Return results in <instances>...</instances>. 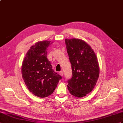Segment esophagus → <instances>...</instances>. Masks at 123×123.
Segmentation results:
<instances>
[{"label":"esophagus","mask_w":123,"mask_h":123,"mask_svg":"<svg viewBox=\"0 0 123 123\" xmlns=\"http://www.w3.org/2000/svg\"><path fill=\"white\" fill-rule=\"evenodd\" d=\"M59 74H60V75H61V76H63V71H60L59 72Z\"/></svg>","instance_id":"1"}]
</instances>
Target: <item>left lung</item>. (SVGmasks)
<instances>
[{"mask_svg":"<svg viewBox=\"0 0 123 123\" xmlns=\"http://www.w3.org/2000/svg\"><path fill=\"white\" fill-rule=\"evenodd\" d=\"M65 42L72 70L68 88L75 97H84L93 90L98 79L100 71L96 55L83 40L65 39Z\"/></svg>","mask_w":123,"mask_h":123,"instance_id":"1","label":"left lung"}]
</instances>
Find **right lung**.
<instances>
[{
    "label": "right lung",
    "mask_w": 123,
    "mask_h": 123,
    "mask_svg": "<svg viewBox=\"0 0 123 123\" xmlns=\"http://www.w3.org/2000/svg\"><path fill=\"white\" fill-rule=\"evenodd\" d=\"M49 41H42L31 46L25 56L22 65V75L27 88L35 96L47 97L53 92L60 75L52 68L47 59Z\"/></svg>",
    "instance_id": "right-lung-1"
}]
</instances>
